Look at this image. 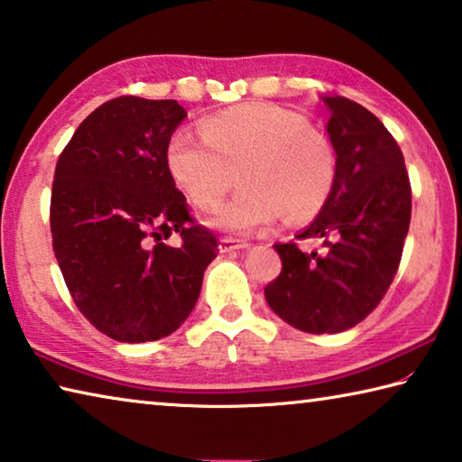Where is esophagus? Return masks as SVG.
Returning a JSON list of instances; mask_svg holds the SVG:
<instances>
[{"mask_svg": "<svg viewBox=\"0 0 462 462\" xmlns=\"http://www.w3.org/2000/svg\"><path fill=\"white\" fill-rule=\"evenodd\" d=\"M250 245L245 240H236V238H230V236H224L220 240V253H234V250H242V248H248Z\"/></svg>", "mask_w": 462, "mask_h": 462, "instance_id": "34e87169", "label": "esophagus"}]
</instances>
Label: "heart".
<instances>
[{
    "label": "heart",
    "instance_id": "heart-1",
    "mask_svg": "<svg viewBox=\"0 0 462 462\" xmlns=\"http://www.w3.org/2000/svg\"><path fill=\"white\" fill-rule=\"evenodd\" d=\"M167 169L187 199L216 209L238 181L242 189L216 214V228L248 234L319 214L336 181V156L324 132L273 104H240L208 116L199 134L177 130Z\"/></svg>",
    "mask_w": 462,
    "mask_h": 462
}]
</instances>
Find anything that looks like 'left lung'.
<instances>
[{"label": "left lung", "instance_id": "1", "mask_svg": "<svg viewBox=\"0 0 462 462\" xmlns=\"http://www.w3.org/2000/svg\"><path fill=\"white\" fill-rule=\"evenodd\" d=\"M324 101L336 181L322 212L297 236L324 238V253L275 245L283 269L264 287L269 308L310 334L348 330L379 306L400 269L411 217V185L395 138L356 101Z\"/></svg>", "mask_w": 462, "mask_h": 462}]
</instances>
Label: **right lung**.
Listing matches in <instances>:
<instances>
[{"label": "right lung", "mask_w": 462, "mask_h": 462, "mask_svg": "<svg viewBox=\"0 0 462 462\" xmlns=\"http://www.w3.org/2000/svg\"><path fill=\"white\" fill-rule=\"evenodd\" d=\"M185 116L175 99H109L79 124L54 169V256L75 306L118 342L173 334L217 256L212 230L193 220L167 169V143ZM173 231L179 249L164 242Z\"/></svg>", "instance_id": "right-lung-1"}]
</instances>
